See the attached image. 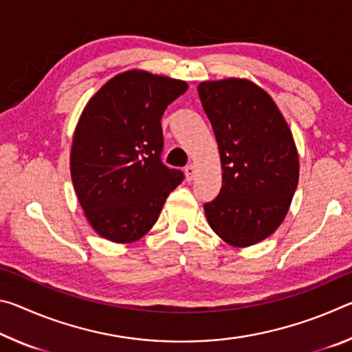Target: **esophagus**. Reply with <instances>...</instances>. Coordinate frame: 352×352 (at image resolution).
<instances>
[{"label": "esophagus", "instance_id": "obj_1", "mask_svg": "<svg viewBox=\"0 0 352 352\" xmlns=\"http://www.w3.org/2000/svg\"><path fill=\"white\" fill-rule=\"evenodd\" d=\"M184 175H186V180H188V182L192 180L194 175H195V168H194L192 164L186 166V169H184Z\"/></svg>", "mask_w": 352, "mask_h": 352}]
</instances>
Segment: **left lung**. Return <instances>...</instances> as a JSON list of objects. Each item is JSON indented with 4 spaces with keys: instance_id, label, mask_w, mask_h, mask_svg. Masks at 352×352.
Returning a JSON list of instances; mask_svg holds the SVG:
<instances>
[{
    "instance_id": "8db88e82",
    "label": "left lung",
    "mask_w": 352,
    "mask_h": 352,
    "mask_svg": "<svg viewBox=\"0 0 352 352\" xmlns=\"http://www.w3.org/2000/svg\"><path fill=\"white\" fill-rule=\"evenodd\" d=\"M197 90L222 164V189L205 204L206 220L228 245H254L283 223L298 186L294 135L275 100L252 80H206Z\"/></svg>"
}]
</instances>
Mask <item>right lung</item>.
<instances>
[{"instance_id":"add662e5","label":"right lung","mask_w":352,"mask_h":352,"mask_svg":"<svg viewBox=\"0 0 352 352\" xmlns=\"http://www.w3.org/2000/svg\"><path fill=\"white\" fill-rule=\"evenodd\" d=\"M188 90L184 80L129 69L104 83L77 121L71 180L96 233L116 243L141 239L183 172L162 163V116Z\"/></svg>"}]
</instances>
